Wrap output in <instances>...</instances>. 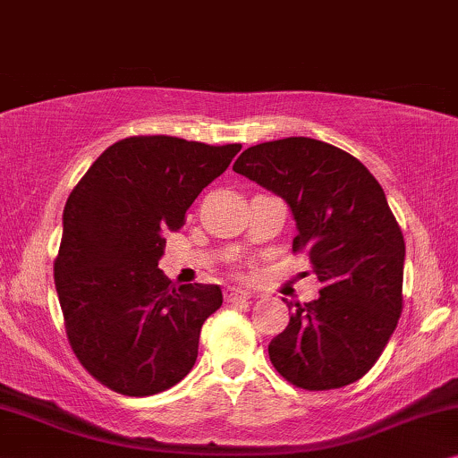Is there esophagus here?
<instances>
[{
    "instance_id": "obj_1",
    "label": "esophagus",
    "mask_w": 458,
    "mask_h": 458,
    "mask_svg": "<svg viewBox=\"0 0 458 458\" xmlns=\"http://www.w3.org/2000/svg\"><path fill=\"white\" fill-rule=\"evenodd\" d=\"M224 297H225V301L234 303V301H247L251 295H249V293L242 291V289H234V286H225Z\"/></svg>"
}]
</instances>
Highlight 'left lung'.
Returning a JSON list of instances; mask_svg holds the SVG:
<instances>
[{
  "label": "left lung",
  "instance_id": "left-lung-1",
  "mask_svg": "<svg viewBox=\"0 0 458 458\" xmlns=\"http://www.w3.org/2000/svg\"><path fill=\"white\" fill-rule=\"evenodd\" d=\"M233 169L286 200L293 253H306L320 280L318 300L295 303L267 345L274 369L310 392L362 379L404 306V236L381 184L350 152L312 138L255 144Z\"/></svg>",
  "mask_w": 458,
  "mask_h": 458
}]
</instances>
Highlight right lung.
Listing matches in <instances>:
<instances>
[{
  "mask_svg": "<svg viewBox=\"0 0 458 458\" xmlns=\"http://www.w3.org/2000/svg\"><path fill=\"white\" fill-rule=\"evenodd\" d=\"M241 144L174 136L119 140L91 163L63 213L54 283L71 350L113 392L144 398L174 387L197 362L217 284H172L158 270L169 230L228 169Z\"/></svg>",
  "mask_w": 458,
  "mask_h": 458,
  "instance_id": "1",
  "label": "right lung"
}]
</instances>
